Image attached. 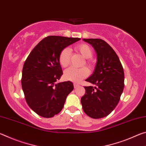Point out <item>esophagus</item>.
Segmentation results:
<instances>
[{
    "label": "esophagus",
    "mask_w": 146,
    "mask_h": 146,
    "mask_svg": "<svg viewBox=\"0 0 146 146\" xmlns=\"http://www.w3.org/2000/svg\"><path fill=\"white\" fill-rule=\"evenodd\" d=\"M74 88H77L78 87V86H79V84H76V83H74Z\"/></svg>",
    "instance_id": "1"
}]
</instances>
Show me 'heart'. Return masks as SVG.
Segmentation results:
<instances>
[{"label": "heart", "mask_w": 146, "mask_h": 146, "mask_svg": "<svg viewBox=\"0 0 146 146\" xmlns=\"http://www.w3.org/2000/svg\"><path fill=\"white\" fill-rule=\"evenodd\" d=\"M75 50L81 54L85 58L83 61L82 66H86L90 70H92L94 68L93 62L90 60V58L93 56V50L91 47L86 44H81L76 46ZM71 53L69 48H64L60 51L58 56V61L60 65L62 68H67L70 62ZM87 68L82 67L79 69L71 68L64 71V78L66 80L78 82L82 79L87 77L89 75V70Z\"/></svg>", "instance_id": "b5f03b06"}]
</instances>
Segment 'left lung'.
Returning a JSON list of instances; mask_svg holds the SVG:
<instances>
[{
	"instance_id": "1",
	"label": "left lung",
	"mask_w": 146,
	"mask_h": 146,
	"mask_svg": "<svg viewBox=\"0 0 146 146\" xmlns=\"http://www.w3.org/2000/svg\"><path fill=\"white\" fill-rule=\"evenodd\" d=\"M83 40L95 49L97 62L92 75L86 80L96 87L84 86L81 104L86 115L97 119L110 114L117 106L124 87V73L117 53L106 42L100 38Z\"/></svg>"
}]
</instances>
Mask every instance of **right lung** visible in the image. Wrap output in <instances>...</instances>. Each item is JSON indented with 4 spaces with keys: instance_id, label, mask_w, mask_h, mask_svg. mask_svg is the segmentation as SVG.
Listing matches in <instances>:
<instances>
[{
    "instance_id": "obj_1",
    "label": "right lung",
    "mask_w": 146,
    "mask_h": 146,
    "mask_svg": "<svg viewBox=\"0 0 146 146\" xmlns=\"http://www.w3.org/2000/svg\"><path fill=\"white\" fill-rule=\"evenodd\" d=\"M80 39L48 36L35 47L26 58L22 88L29 107L41 117L51 118L60 113L66 97L73 91L70 81L58 83L63 75L58 56L63 49Z\"/></svg>"
}]
</instances>
